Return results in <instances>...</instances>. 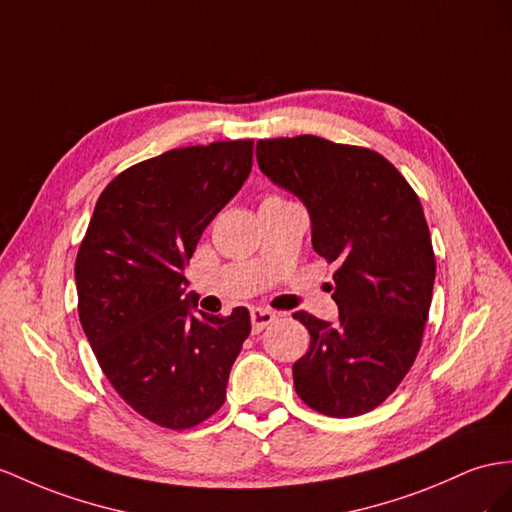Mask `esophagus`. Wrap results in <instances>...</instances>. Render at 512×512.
<instances>
[{"label":"esophagus","mask_w":512,"mask_h":512,"mask_svg":"<svg viewBox=\"0 0 512 512\" xmlns=\"http://www.w3.org/2000/svg\"><path fill=\"white\" fill-rule=\"evenodd\" d=\"M274 320H277V313L270 311V309H261V307H255L251 309V324H253V333H261L266 329L268 324H272Z\"/></svg>","instance_id":"obj_1"}]
</instances>
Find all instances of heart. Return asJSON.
Segmentation results:
<instances>
[{"label":"heart","instance_id":"obj_1","mask_svg":"<svg viewBox=\"0 0 512 512\" xmlns=\"http://www.w3.org/2000/svg\"><path fill=\"white\" fill-rule=\"evenodd\" d=\"M268 199H279V196H268ZM266 201V199H264Z\"/></svg>","mask_w":512,"mask_h":512}]
</instances>
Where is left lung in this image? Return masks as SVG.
Wrapping results in <instances>:
<instances>
[{
  "mask_svg": "<svg viewBox=\"0 0 512 512\" xmlns=\"http://www.w3.org/2000/svg\"><path fill=\"white\" fill-rule=\"evenodd\" d=\"M257 164L305 203L313 251L339 264V322L294 313L311 335L292 368L296 393L329 417L368 413L396 391L422 346L437 272L422 203L381 153L352 144L259 140Z\"/></svg>",
  "mask_w": 512,
  "mask_h": 512,
  "instance_id": "8db88e82",
  "label": "left lung"
}]
</instances>
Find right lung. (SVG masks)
I'll use <instances>...</instances> for the list:
<instances>
[{
  "instance_id": "obj_1",
  "label": "right lung",
  "mask_w": 512,
  "mask_h": 512,
  "mask_svg": "<svg viewBox=\"0 0 512 512\" xmlns=\"http://www.w3.org/2000/svg\"><path fill=\"white\" fill-rule=\"evenodd\" d=\"M253 140L166 151L101 192L75 259L77 311L103 374L149 422L212 417L251 333L246 307L196 311L183 270L205 227L246 181Z\"/></svg>"
}]
</instances>
